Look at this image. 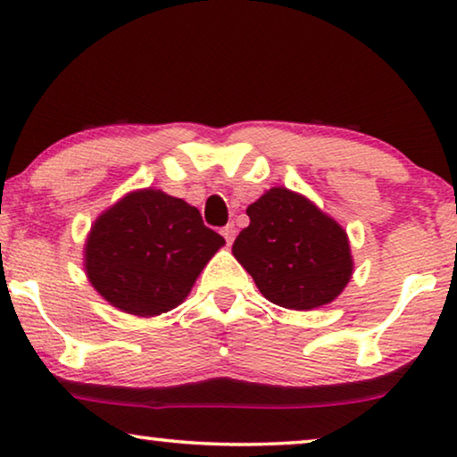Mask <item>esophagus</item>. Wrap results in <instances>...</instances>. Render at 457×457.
Wrapping results in <instances>:
<instances>
[{
	"label": "esophagus",
	"instance_id": "obj_1",
	"mask_svg": "<svg viewBox=\"0 0 457 457\" xmlns=\"http://www.w3.org/2000/svg\"><path fill=\"white\" fill-rule=\"evenodd\" d=\"M222 237H224V239H227L228 245H230V243L235 241V237H237V228H235V224H233V222L227 224V227L222 228Z\"/></svg>",
	"mask_w": 457,
	"mask_h": 457
}]
</instances>
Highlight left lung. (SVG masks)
I'll list each match as a JSON object with an SVG mask.
<instances>
[{
    "mask_svg": "<svg viewBox=\"0 0 457 457\" xmlns=\"http://www.w3.org/2000/svg\"><path fill=\"white\" fill-rule=\"evenodd\" d=\"M233 243L237 262L268 302L314 310L335 302L353 274L347 233L302 193L272 187L247 208Z\"/></svg>",
    "mask_w": 457,
    "mask_h": 457,
    "instance_id": "1",
    "label": "left lung"
}]
</instances>
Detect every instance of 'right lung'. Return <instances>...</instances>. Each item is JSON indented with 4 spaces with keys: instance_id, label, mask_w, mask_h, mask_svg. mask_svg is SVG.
<instances>
[{
    "instance_id": "1",
    "label": "right lung",
    "mask_w": 457,
    "mask_h": 457,
    "mask_svg": "<svg viewBox=\"0 0 457 457\" xmlns=\"http://www.w3.org/2000/svg\"><path fill=\"white\" fill-rule=\"evenodd\" d=\"M222 245L197 208L147 187L127 193L91 224L85 272L116 310L160 316L185 302Z\"/></svg>"
}]
</instances>
